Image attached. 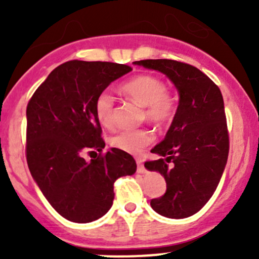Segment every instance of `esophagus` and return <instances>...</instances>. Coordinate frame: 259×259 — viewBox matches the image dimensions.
Segmentation results:
<instances>
[{"label":"esophagus","mask_w":259,"mask_h":259,"mask_svg":"<svg viewBox=\"0 0 259 259\" xmlns=\"http://www.w3.org/2000/svg\"><path fill=\"white\" fill-rule=\"evenodd\" d=\"M137 164H138V173L144 174L145 173V168H144V164H143L142 158H137Z\"/></svg>","instance_id":"34e87169"}]
</instances>
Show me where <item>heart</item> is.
<instances>
[{
	"instance_id": "1",
	"label": "heart",
	"mask_w": 259,
	"mask_h": 259,
	"mask_svg": "<svg viewBox=\"0 0 259 259\" xmlns=\"http://www.w3.org/2000/svg\"><path fill=\"white\" fill-rule=\"evenodd\" d=\"M124 95L137 101L145 108V116L156 124L170 121L177 111L176 100L166 93V86L159 77L142 74L132 77L120 86ZM96 119L103 126L110 127L114 124V99L104 91L94 104ZM153 142V134L148 129H124L117 132L109 140L113 148L126 153H139L143 148Z\"/></svg>"
}]
</instances>
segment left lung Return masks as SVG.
Wrapping results in <instances>:
<instances>
[{
    "label": "left lung",
    "mask_w": 259,
    "mask_h": 259,
    "mask_svg": "<svg viewBox=\"0 0 259 259\" xmlns=\"http://www.w3.org/2000/svg\"><path fill=\"white\" fill-rule=\"evenodd\" d=\"M134 65L165 75L179 94V105L164 140L151 149L161 156L146 161L166 182L163 197L150 200L156 213L182 219L199 211L215 192L229 151L223 96L218 86L192 65L174 60H142Z\"/></svg>",
    "instance_id": "1"
}]
</instances>
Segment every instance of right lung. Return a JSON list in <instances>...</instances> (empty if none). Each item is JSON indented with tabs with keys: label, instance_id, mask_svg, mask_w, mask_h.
<instances>
[{
	"label": "right lung",
	"instance_id": "1",
	"mask_svg": "<svg viewBox=\"0 0 259 259\" xmlns=\"http://www.w3.org/2000/svg\"><path fill=\"white\" fill-rule=\"evenodd\" d=\"M132 71L127 65L72 60L52 70L26 109V159L30 173L55 210L75 223L108 213L114 183L137 171L126 151L105 148L94 104L113 81ZM85 151H99L90 162ZM98 155V154H96Z\"/></svg>",
	"mask_w": 259,
	"mask_h": 259
}]
</instances>
